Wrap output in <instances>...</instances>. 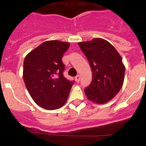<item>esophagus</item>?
<instances>
[{
    "label": "esophagus",
    "mask_w": 146,
    "mask_h": 146,
    "mask_svg": "<svg viewBox=\"0 0 146 146\" xmlns=\"http://www.w3.org/2000/svg\"><path fill=\"white\" fill-rule=\"evenodd\" d=\"M80 75H77V76H76V77H75L76 82H78L80 81Z\"/></svg>",
    "instance_id": "1"
}]
</instances>
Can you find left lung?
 <instances>
[{"label": "left lung", "mask_w": 146, "mask_h": 146, "mask_svg": "<svg viewBox=\"0 0 146 146\" xmlns=\"http://www.w3.org/2000/svg\"><path fill=\"white\" fill-rule=\"evenodd\" d=\"M87 57L93 72L92 82L84 90L88 99L96 104H105L116 96L124 80L122 58L111 44L101 38L78 42Z\"/></svg>", "instance_id": "1"}]
</instances>
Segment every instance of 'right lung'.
Returning a JSON list of instances; mask_svg holds the SVG:
<instances>
[{
  "instance_id": "right-lung-1",
  "label": "right lung",
  "mask_w": 146,
  "mask_h": 146,
  "mask_svg": "<svg viewBox=\"0 0 146 146\" xmlns=\"http://www.w3.org/2000/svg\"><path fill=\"white\" fill-rule=\"evenodd\" d=\"M69 42L51 40L31 50L23 63V80L35 103L47 110H57L66 102L73 82L63 75L62 57Z\"/></svg>"
}]
</instances>
